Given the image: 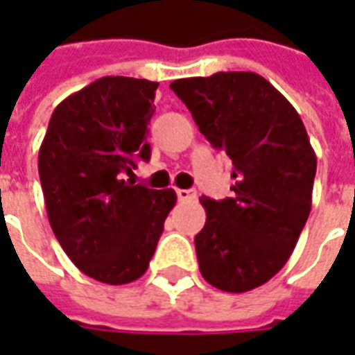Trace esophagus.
<instances>
[{
    "label": "esophagus",
    "instance_id": "34e87169",
    "mask_svg": "<svg viewBox=\"0 0 355 355\" xmlns=\"http://www.w3.org/2000/svg\"><path fill=\"white\" fill-rule=\"evenodd\" d=\"M178 198L180 200H193V198H197V191L195 189H178Z\"/></svg>",
    "mask_w": 355,
    "mask_h": 355
}]
</instances>
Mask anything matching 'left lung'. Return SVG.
Returning a JSON list of instances; mask_svg holds the SVG:
<instances>
[{"instance_id":"8db88e82","label":"left lung","mask_w":355,"mask_h":355,"mask_svg":"<svg viewBox=\"0 0 355 355\" xmlns=\"http://www.w3.org/2000/svg\"><path fill=\"white\" fill-rule=\"evenodd\" d=\"M170 87L233 162V197L200 198L198 270L220 291H252L285 266L310 216L318 158L302 118L256 72L183 78Z\"/></svg>"}]
</instances>
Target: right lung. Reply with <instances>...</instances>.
<instances>
[{"label":"right lung","mask_w":355,"mask_h":355,"mask_svg":"<svg viewBox=\"0 0 355 355\" xmlns=\"http://www.w3.org/2000/svg\"><path fill=\"white\" fill-rule=\"evenodd\" d=\"M157 82L105 76L72 93L53 110L37 170L47 218L62 250L95 281L125 285L139 279L173 189L128 180L135 160H149L147 141Z\"/></svg>","instance_id":"right-lung-1"}]
</instances>
